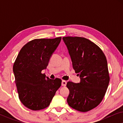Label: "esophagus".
<instances>
[{
  "label": "esophagus",
  "instance_id": "34e87169",
  "mask_svg": "<svg viewBox=\"0 0 123 123\" xmlns=\"http://www.w3.org/2000/svg\"><path fill=\"white\" fill-rule=\"evenodd\" d=\"M67 81L66 80H62V85L63 86H65L67 85Z\"/></svg>",
  "mask_w": 123,
  "mask_h": 123
}]
</instances>
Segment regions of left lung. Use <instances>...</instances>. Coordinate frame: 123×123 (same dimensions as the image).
Masks as SVG:
<instances>
[{"label":"left lung","instance_id":"1","mask_svg":"<svg viewBox=\"0 0 123 123\" xmlns=\"http://www.w3.org/2000/svg\"><path fill=\"white\" fill-rule=\"evenodd\" d=\"M71 57L73 67L80 82L69 81L70 107L81 112L95 108L103 100L110 81L106 58L93 42L81 37H63Z\"/></svg>","mask_w":123,"mask_h":123}]
</instances>
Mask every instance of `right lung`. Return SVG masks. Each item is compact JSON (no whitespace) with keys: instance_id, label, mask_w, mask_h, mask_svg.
Here are the masks:
<instances>
[{"instance_id":"right-lung-1","label":"right lung","mask_w":123,"mask_h":123,"mask_svg":"<svg viewBox=\"0 0 123 123\" xmlns=\"http://www.w3.org/2000/svg\"><path fill=\"white\" fill-rule=\"evenodd\" d=\"M55 38H37L22 47L13 64L15 82L22 103L32 110L49 106L62 80H51L41 73L61 41Z\"/></svg>"}]
</instances>
